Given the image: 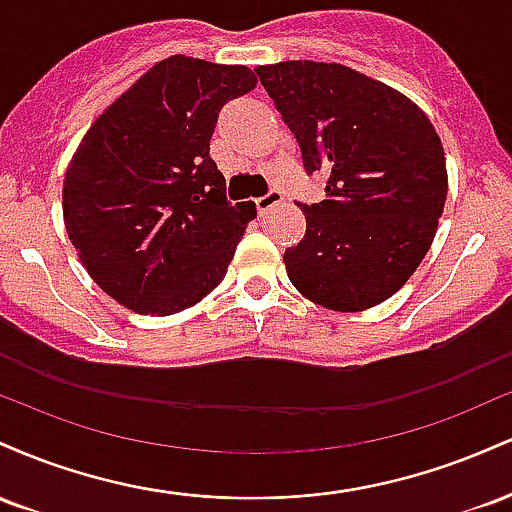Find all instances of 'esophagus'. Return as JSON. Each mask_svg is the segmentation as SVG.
<instances>
[{
  "label": "esophagus",
  "instance_id": "34e87169",
  "mask_svg": "<svg viewBox=\"0 0 512 512\" xmlns=\"http://www.w3.org/2000/svg\"><path fill=\"white\" fill-rule=\"evenodd\" d=\"M281 199H284V195H281L279 190H269L267 195L255 199V207L260 214H264V211H269L272 207H276V204H281Z\"/></svg>",
  "mask_w": 512,
  "mask_h": 512
}]
</instances>
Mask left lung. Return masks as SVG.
I'll return each instance as SVG.
<instances>
[{
	"instance_id": "left-lung-1",
	"label": "left lung",
	"mask_w": 512,
	"mask_h": 512,
	"mask_svg": "<svg viewBox=\"0 0 512 512\" xmlns=\"http://www.w3.org/2000/svg\"><path fill=\"white\" fill-rule=\"evenodd\" d=\"M255 72L301 146L305 173H327L325 199L298 202L308 226L284 252L291 284L339 313L387 301L431 248L448 195L431 120L344 64L291 60Z\"/></svg>"
}]
</instances>
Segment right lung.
<instances>
[{
  "label": "right lung",
  "instance_id": "right-lung-1",
  "mask_svg": "<svg viewBox=\"0 0 512 512\" xmlns=\"http://www.w3.org/2000/svg\"><path fill=\"white\" fill-rule=\"evenodd\" d=\"M255 84L243 64L168 57L93 122L69 161V240L91 279L134 313H180L226 276L257 209L228 202L209 139L223 105Z\"/></svg>",
  "mask_w": 512,
  "mask_h": 512
}]
</instances>
